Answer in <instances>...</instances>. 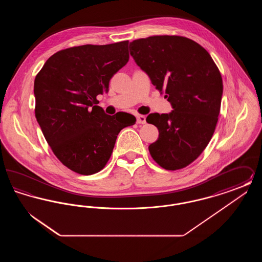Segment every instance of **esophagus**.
<instances>
[{
  "label": "esophagus",
  "mask_w": 262,
  "mask_h": 262,
  "mask_svg": "<svg viewBox=\"0 0 262 262\" xmlns=\"http://www.w3.org/2000/svg\"><path fill=\"white\" fill-rule=\"evenodd\" d=\"M137 124H145V123H146V118H145V116L138 115L137 117Z\"/></svg>",
  "instance_id": "obj_1"
}]
</instances>
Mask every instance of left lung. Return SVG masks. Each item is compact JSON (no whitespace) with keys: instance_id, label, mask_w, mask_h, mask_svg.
<instances>
[{"instance_id":"8db88e82","label":"left lung","mask_w":262,"mask_h":262,"mask_svg":"<svg viewBox=\"0 0 262 262\" xmlns=\"http://www.w3.org/2000/svg\"><path fill=\"white\" fill-rule=\"evenodd\" d=\"M129 51L174 109L146 118L159 130L150 155L166 170L183 169L200 156L214 134L223 93L220 71L207 51L184 36L140 38L129 44Z\"/></svg>"}]
</instances>
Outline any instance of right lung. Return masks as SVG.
Segmentation results:
<instances>
[{
  "instance_id": "1",
  "label": "right lung",
  "mask_w": 262,
  "mask_h": 262,
  "mask_svg": "<svg viewBox=\"0 0 262 262\" xmlns=\"http://www.w3.org/2000/svg\"><path fill=\"white\" fill-rule=\"evenodd\" d=\"M128 59V41L75 46L51 56L35 77L38 124L56 157L77 174L101 171L119 133L136 124L133 116L125 123L96 105Z\"/></svg>"
}]
</instances>
